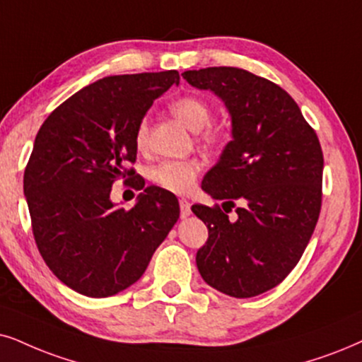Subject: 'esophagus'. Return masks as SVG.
I'll use <instances>...</instances> for the list:
<instances>
[{"instance_id": "esophagus-1", "label": "esophagus", "mask_w": 362, "mask_h": 362, "mask_svg": "<svg viewBox=\"0 0 362 362\" xmlns=\"http://www.w3.org/2000/svg\"><path fill=\"white\" fill-rule=\"evenodd\" d=\"M190 212H192V210H190V204L187 202V200L182 199V200H180V217H182V218L189 217Z\"/></svg>"}]
</instances>
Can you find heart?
Segmentation results:
<instances>
[{"instance_id":"obj_1","label":"heart","mask_w":362,"mask_h":362,"mask_svg":"<svg viewBox=\"0 0 362 362\" xmlns=\"http://www.w3.org/2000/svg\"><path fill=\"white\" fill-rule=\"evenodd\" d=\"M172 113L178 120L185 123L190 130H202L204 141L209 145H215L221 147L227 141V132L221 127H212V107L207 100L194 97V95H187V97H180L173 100L170 103ZM135 141L136 147L144 148L148 141V120L144 118L139 123L135 132ZM202 165L197 160H167V162L158 163L152 170V180L162 189L173 194H189L194 189L197 177Z\"/></svg>"}]
</instances>
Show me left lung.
<instances>
[{"mask_svg":"<svg viewBox=\"0 0 362 362\" xmlns=\"http://www.w3.org/2000/svg\"><path fill=\"white\" fill-rule=\"evenodd\" d=\"M182 76L223 100L234 136L202 182L222 207H192L209 228L207 242L197 250V267L223 294L259 296L289 276L317 223L321 144L294 98L271 80L234 66L189 70ZM232 208L235 221L226 215Z\"/></svg>","mask_w":362,"mask_h":362,"instance_id":"obj_1","label":"left lung"}]
</instances>
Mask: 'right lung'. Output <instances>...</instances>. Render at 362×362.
Segmentation results:
<instances>
[{
    "instance_id": "obj_1",
    "label": "right lung",
    "mask_w": 362,
    "mask_h": 362,
    "mask_svg": "<svg viewBox=\"0 0 362 362\" xmlns=\"http://www.w3.org/2000/svg\"><path fill=\"white\" fill-rule=\"evenodd\" d=\"M177 70L105 76L76 91L38 130L23 177L31 228L54 276L88 297L139 281L180 215L177 197L147 187L134 209L110 200L113 182L135 190V132L153 100L178 85Z\"/></svg>"
}]
</instances>
